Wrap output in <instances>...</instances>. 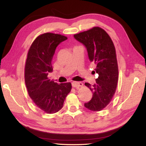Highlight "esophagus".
Instances as JSON below:
<instances>
[{"instance_id":"obj_1","label":"esophagus","mask_w":146,"mask_h":146,"mask_svg":"<svg viewBox=\"0 0 146 146\" xmlns=\"http://www.w3.org/2000/svg\"><path fill=\"white\" fill-rule=\"evenodd\" d=\"M72 86L73 88H78L79 87H82L83 86V83L82 82H72Z\"/></svg>"}]
</instances>
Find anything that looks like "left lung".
<instances>
[{
    "label": "left lung",
    "mask_w": 146,
    "mask_h": 146,
    "mask_svg": "<svg viewBox=\"0 0 146 146\" xmlns=\"http://www.w3.org/2000/svg\"><path fill=\"white\" fill-rule=\"evenodd\" d=\"M74 37L87 48L89 58L95 64L98 74L95 84L85 83L93 92V97L85 107L99 111L107 106L115 95L118 79V68L115 48L111 38L99 27L74 35Z\"/></svg>",
    "instance_id": "8db88e82"
}]
</instances>
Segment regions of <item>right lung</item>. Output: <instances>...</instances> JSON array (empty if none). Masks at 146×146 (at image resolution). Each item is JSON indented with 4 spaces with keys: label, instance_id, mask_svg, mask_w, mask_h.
<instances>
[{
    "label": "right lung",
    "instance_id": "1",
    "mask_svg": "<svg viewBox=\"0 0 146 146\" xmlns=\"http://www.w3.org/2000/svg\"><path fill=\"white\" fill-rule=\"evenodd\" d=\"M67 39L60 34L40 35L31 44L27 55L24 79L29 96L38 108L49 114L62 108L71 90L70 82L58 84L48 77L53 71L51 61L56 47Z\"/></svg>",
    "mask_w": 146,
    "mask_h": 146
}]
</instances>
